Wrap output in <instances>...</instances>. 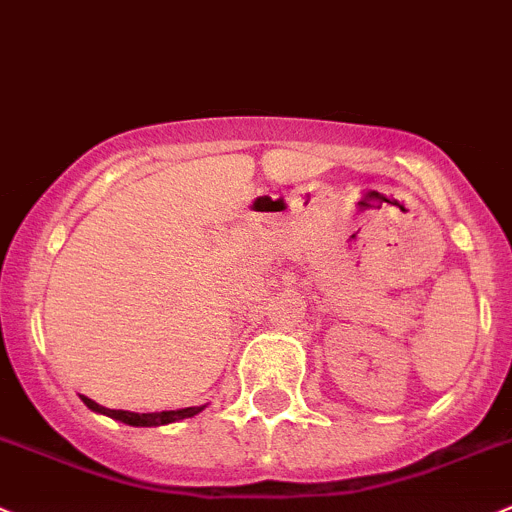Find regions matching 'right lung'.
<instances>
[{"label": "right lung", "mask_w": 512, "mask_h": 512, "mask_svg": "<svg viewBox=\"0 0 512 512\" xmlns=\"http://www.w3.org/2000/svg\"><path fill=\"white\" fill-rule=\"evenodd\" d=\"M84 405L94 413L109 415L114 420H122L127 425H135V428H152V425H167V423H177V420L185 418H195L197 413L205 410V405H197V408H182V410H165V413H130V410H109L104 405H97L94 400L84 398Z\"/></svg>", "instance_id": "add662e5"}]
</instances>
